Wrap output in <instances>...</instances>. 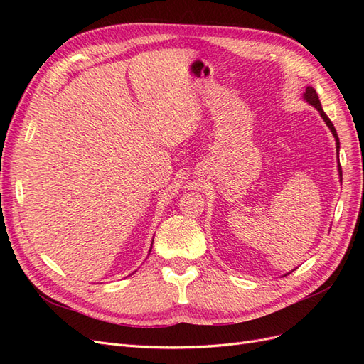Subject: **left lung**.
<instances>
[{"instance_id":"obj_1","label":"left lung","mask_w":364,"mask_h":364,"mask_svg":"<svg viewBox=\"0 0 364 364\" xmlns=\"http://www.w3.org/2000/svg\"><path fill=\"white\" fill-rule=\"evenodd\" d=\"M304 98L305 100L310 103L311 106H314L317 111H318V114H321V117L323 118V121L326 123V126L329 127V130L333 132V135H334V138H336V144H337V153H338V149H340V142H338V135H337V132H336V127H334V124L331 123V119L328 118V115L323 112V109H322V105H321V100H318V95H317V92H316V90L314 87H311V86H308L306 87V91H305V94H304ZM338 171H340V176H341V167L338 165Z\"/></svg>"}]
</instances>
